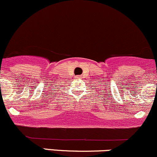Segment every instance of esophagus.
<instances>
[{
    "instance_id": "obj_1",
    "label": "esophagus",
    "mask_w": 157,
    "mask_h": 157,
    "mask_svg": "<svg viewBox=\"0 0 157 157\" xmlns=\"http://www.w3.org/2000/svg\"><path fill=\"white\" fill-rule=\"evenodd\" d=\"M75 78H81V75H77V76H75Z\"/></svg>"
}]
</instances>
